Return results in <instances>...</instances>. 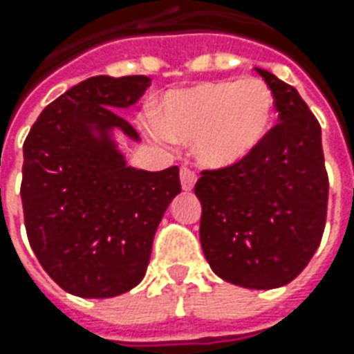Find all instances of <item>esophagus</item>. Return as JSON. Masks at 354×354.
<instances>
[{
	"label": "esophagus",
	"mask_w": 354,
	"mask_h": 354,
	"mask_svg": "<svg viewBox=\"0 0 354 354\" xmlns=\"http://www.w3.org/2000/svg\"><path fill=\"white\" fill-rule=\"evenodd\" d=\"M179 177H181V187H183V191H191V189L195 187L197 175H195V171L191 169V167L183 165V167L179 169Z\"/></svg>",
	"instance_id": "1"
}]
</instances>
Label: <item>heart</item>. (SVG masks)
Returning <instances> with one entry per match:
<instances>
[{
  "label": "heart",
  "mask_w": 354,
  "mask_h": 354,
  "mask_svg": "<svg viewBox=\"0 0 354 354\" xmlns=\"http://www.w3.org/2000/svg\"><path fill=\"white\" fill-rule=\"evenodd\" d=\"M276 98L264 80H221L169 92L157 110L156 133L193 143L207 167L248 157L272 128Z\"/></svg>",
  "instance_id": "heart-1"
}]
</instances>
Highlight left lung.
<instances>
[{
    "instance_id": "obj_1",
    "label": "left lung",
    "mask_w": 354,
    "mask_h": 354,
    "mask_svg": "<svg viewBox=\"0 0 354 354\" xmlns=\"http://www.w3.org/2000/svg\"><path fill=\"white\" fill-rule=\"evenodd\" d=\"M278 124L234 165L201 171V246L212 272L240 288L290 283L319 248L329 198L321 126L297 90L256 68Z\"/></svg>"
}]
</instances>
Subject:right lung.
<instances>
[{
	"label": "right lung",
	"instance_id": "add662e5",
	"mask_svg": "<svg viewBox=\"0 0 354 354\" xmlns=\"http://www.w3.org/2000/svg\"><path fill=\"white\" fill-rule=\"evenodd\" d=\"M149 78L92 76L37 118L23 143L21 201L37 260L64 292L114 297L145 276L163 212L181 193L179 167L133 169L110 140L138 131L118 114Z\"/></svg>",
	"mask_w": 354,
	"mask_h": 354
}]
</instances>
